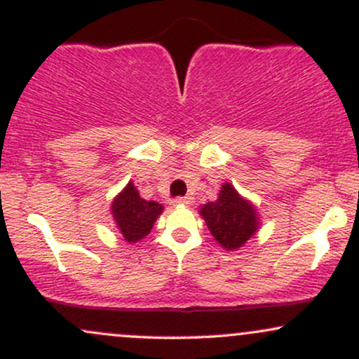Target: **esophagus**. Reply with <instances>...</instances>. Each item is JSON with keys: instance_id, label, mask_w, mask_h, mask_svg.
<instances>
[{"instance_id": "34e87169", "label": "esophagus", "mask_w": 359, "mask_h": 359, "mask_svg": "<svg viewBox=\"0 0 359 359\" xmlns=\"http://www.w3.org/2000/svg\"><path fill=\"white\" fill-rule=\"evenodd\" d=\"M189 204H192V197L191 196L175 197V199H172V205H189Z\"/></svg>"}]
</instances>
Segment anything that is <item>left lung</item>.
Returning a JSON list of instances; mask_svg holds the SVG:
<instances>
[{"label":"left lung","mask_w":359,"mask_h":359,"mask_svg":"<svg viewBox=\"0 0 359 359\" xmlns=\"http://www.w3.org/2000/svg\"><path fill=\"white\" fill-rule=\"evenodd\" d=\"M209 231L222 248L238 250L258 231L259 219L255 205L243 199L229 182L221 187L214 203L199 209Z\"/></svg>","instance_id":"8db88e82"}]
</instances>
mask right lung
<instances>
[{
  "instance_id": "obj_1",
  "label": "right lung",
  "mask_w": 359,
  "mask_h": 359,
  "mask_svg": "<svg viewBox=\"0 0 359 359\" xmlns=\"http://www.w3.org/2000/svg\"><path fill=\"white\" fill-rule=\"evenodd\" d=\"M162 211V204L142 199L133 182H128L111 204V212L116 221L119 233L128 243L143 240L151 231L154 222Z\"/></svg>"
}]
</instances>
